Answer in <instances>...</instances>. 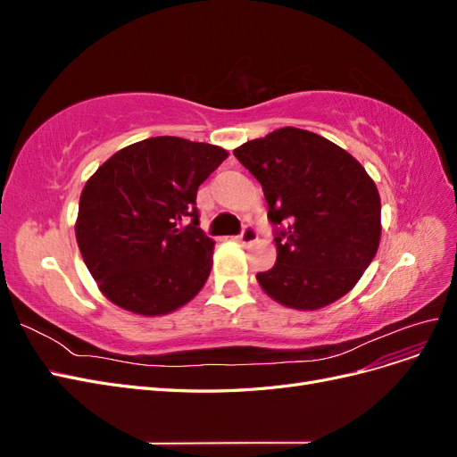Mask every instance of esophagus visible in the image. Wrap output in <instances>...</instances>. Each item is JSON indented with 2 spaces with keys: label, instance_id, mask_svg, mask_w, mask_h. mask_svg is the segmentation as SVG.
Wrapping results in <instances>:
<instances>
[{
  "label": "esophagus",
  "instance_id": "34e87169",
  "mask_svg": "<svg viewBox=\"0 0 457 457\" xmlns=\"http://www.w3.org/2000/svg\"><path fill=\"white\" fill-rule=\"evenodd\" d=\"M237 240L242 242V244H252V242H255V240H257V230H255V227H253V225H245V227L242 228V232L238 234Z\"/></svg>",
  "mask_w": 457,
  "mask_h": 457
}]
</instances>
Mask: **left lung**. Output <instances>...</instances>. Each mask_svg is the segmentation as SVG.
Wrapping results in <instances>:
<instances>
[{"instance_id":"8db88e82","label":"left lung","mask_w":457,"mask_h":457,"mask_svg":"<svg viewBox=\"0 0 457 457\" xmlns=\"http://www.w3.org/2000/svg\"><path fill=\"white\" fill-rule=\"evenodd\" d=\"M234 156L269 204L278 257L257 272L261 287L289 309L316 311L349 294L376 257L381 200L347 150L324 137L282 128Z\"/></svg>"}]
</instances>
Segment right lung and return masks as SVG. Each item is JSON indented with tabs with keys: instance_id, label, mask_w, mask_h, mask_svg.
<instances>
[{
	"instance_id": "obj_1",
	"label": "right lung",
	"mask_w": 457,
	"mask_h": 457,
	"mask_svg": "<svg viewBox=\"0 0 457 457\" xmlns=\"http://www.w3.org/2000/svg\"><path fill=\"white\" fill-rule=\"evenodd\" d=\"M227 156L207 143L152 137L118 150L86 183L78 247L118 307L160 316L200 292L215 242L200 228L196 192ZM185 216L193 220L181 228Z\"/></svg>"
}]
</instances>
